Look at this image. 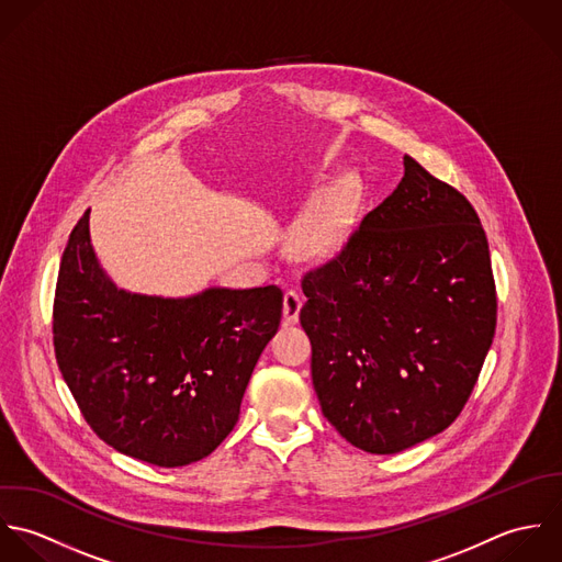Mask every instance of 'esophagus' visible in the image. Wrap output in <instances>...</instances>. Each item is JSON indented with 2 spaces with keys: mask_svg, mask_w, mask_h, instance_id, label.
Wrapping results in <instances>:
<instances>
[{
  "mask_svg": "<svg viewBox=\"0 0 562 562\" xmlns=\"http://www.w3.org/2000/svg\"><path fill=\"white\" fill-rule=\"evenodd\" d=\"M302 304H304V297H302L300 291L289 289V291L284 293V322H286V324H295V322H297Z\"/></svg>",
  "mask_w": 562,
  "mask_h": 562,
  "instance_id": "esophagus-1",
  "label": "esophagus"
}]
</instances>
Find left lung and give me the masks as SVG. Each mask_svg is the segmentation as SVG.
Masks as SVG:
<instances>
[{
  "label": "left lung",
  "mask_w": 562,
  "mask_h": 562,
  "mask_svg": "<svg viewBox=\"0 0 562 562\" xmlns=\"http://www.w3.org/2000/svg\"><path fill=\"white\" fill-rule=\"evenodd\" d=\"M302 291L313 384L345 441L397 453L453 424L497 324L488 240L460 191L404 156L393 195Z\"/></svg>",
  "instance_id": "obj_1"
}]
</instances>
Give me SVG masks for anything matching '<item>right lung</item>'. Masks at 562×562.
I'll list each match as a JSON object with an SVG mask.
<instances>
[{
  "label": "right lung",
  "instance_id": "1",
  "mask_svg": "<svg viewBox=\"0 0 562 562\" xmlns=\"http://www.w3.org/2000/svg\"><path fill=\"white\" fill-rule=\"evenodd\" d=\"M89 215L71 229L58 271V369L111 448L158 467L202 460L238 422L258 356L280 326L282 289H211L189 300L119 291L95 260Z\"/></svg>",
  "mask_w": 562,
  "mask_h": 562
}]
</instances>
